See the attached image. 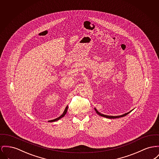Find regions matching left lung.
<instances>
[{
  "mask_svg": "<svg viewBox=\"0 0 159 159\" xmlns=\"http://www.w3.org/2000/svg\"><path fill=\"white\" fill-rule=\"evenodd\" d=\"M95 111H96L97 112V114H98L99 115H100V116H103V117H105V118H110V119H114V118H121V117H123V116H126L127 115H128L129 113H130V112H128V113H124V114H123V115H120V116H109V115H103V114H102V113H100V112H98L97 111V109H95Z\"/></svg>",
  "mask_w": 159,
  "mask_h": 159,
  "instance_id": "1",
  "label": "left lung"
}]
</instances>
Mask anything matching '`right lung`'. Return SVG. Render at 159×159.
<instances>
[{"mask_svg":"<svg viewBox=\"0 0 159 159\" xmlns=\"http://www.w3.org/2000/svg\"><path fill=\"white\" fill-rule=\"evenodd\" d=\"M67 110H68V106H66V109H65V111H64V113L62 114V115H61L59 117H58V118H57L56 119H55V120H50V121H48L49 122H54L56 121H57V120H60L61 118H62V117H64V116H65V115L66 114V113L67 112Z\"/></svg>","mask_w":159,"mask_h":159,"instance_id":"1","label":"right lung"}]
</instances>
